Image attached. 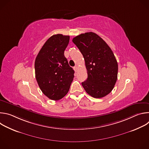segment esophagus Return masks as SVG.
Listing matches in <instances>:
<instances>
[{
    "mask_svg": "<svg viewBox=\"0 0 149 149\" xmlns=\"http://www.w3.org/2000/svg\"><path fill=\"white\" fill-rule=\"evenodd\" d=\"M74 71H75V72H77V71H78V67H77V66H75V67H74Z\"/></svg>",
    "mask_w": 149,
    "mask_h": 149,
    "instance_id": "34e87169",
    "label": "esophagus"
}]
</instances>
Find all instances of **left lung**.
<instances>
[{
  "mask_svg": "<svg viewBox=\"0 0 149 149\" xmlns=\"http://www.w3.org/2000/svg\"><path fill=\"white\" fill-rule=\"evenodd\" d=\"M72 42L82 54L88 78L82 82L86 91L100 98L113 90L117 79L118 63L109 46L98 35L90 32L74 38Z\"/></svg>",
  "mask_w": 149,
  "mask_h": 149,
  "instance_id": "1",
  "label": "left lung"
}]
</instances>
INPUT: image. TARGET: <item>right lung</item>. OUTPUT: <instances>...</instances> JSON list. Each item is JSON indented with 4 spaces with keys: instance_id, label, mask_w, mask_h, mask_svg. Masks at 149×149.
<instances>
[{
    "instance_id": "obj_1",
    "label": "right lung",
    "mask_w": 149,
    "mask_h": 149,
    "mask_svg": "<svg viewBox=\"0 0 149 149\" xmlns=\"http://www.w3.org/2000/svg\"><path fill=\"white\" fill-rule=\"evenodd\" d=\"M69 41L70 36L52 35L35 59V77L38 86L42 93L52 100H59L68 93L74 77V71L64 56Z\"/></svg>"
}]
</instances>
